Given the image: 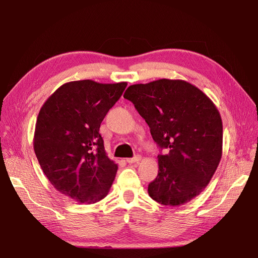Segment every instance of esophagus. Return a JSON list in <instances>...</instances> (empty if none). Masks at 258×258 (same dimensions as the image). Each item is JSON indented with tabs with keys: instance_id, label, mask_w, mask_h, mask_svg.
Here are the masks:
<instances>
[{
	"instance_id": "34e87169",
	"label": "esophagus",
	"mask_w": 258,
	"mask_h": 258,
	"mask_svg": "<svg viewBox=\"0 0 258 258\" xmlns=\"http://www.w3.org/2000/svg\"><path fill=\"white\" fill-rule=\"evenodd\" d=\"M140 160H141V156H140V155H137V156H135V157H132V158H127V162L128 163L139 162Z\"/></svg>"
}]
</instances>
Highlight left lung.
Masks as SVG:
<instances>
[{
	"label": "left lung",
	"instance_id": "8db88e82",
	"mask_svg": "<svg viewBox=\"0 0 258 258\" xmlns=\"http://www.w3.org/2000/svg\"><path fill=\"white\" fill-rule=\"evenodd\" d=\"M131 101L154 141L168 153L158 155V175L148 195L163 206L187 204L204 190L218 167L223 151V123L211 99L182 80L162 79L131 85Z\"/></svg>",
	"mask_w": 258,
	"mask_h": 258
}]
</instances>
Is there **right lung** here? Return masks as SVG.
<instances>
[{"instance_id": "1", "label": "right lung", "mask_w": 258, "mask_h": 258, "mask_svg": "<svg viewBox=\"0 0 258 258\" xmlns=\"http://www.w3.org/2000/svg\"><path fill=\"white\" fill-rule=\"evenodd\" d=\"M126 87V82H69L38 113L33 147L43 172L58 191L81 204L102 200L114 182L118 167L107 157L99 130Z\"/></svg>"}]
</instances>
